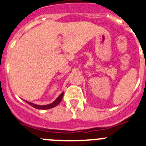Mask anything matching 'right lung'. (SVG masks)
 I'll use <instances>...</instances> for the list:
<instances>
[{"mask_svg":"<svg viewBox=\"0 0 146 146\" xmlns=\"http://www.w3.org/2000/svg\"><path fill=\"white\" fill-rule=\"evenodd\" d=\"M63 93H62L61 94H60V96H59L57 98V99H56V100H54V101H53V103H50V104H48V105H45V106H39V105H36V104H34V103H30V102L26 101V100H25V101L27 103H28V104H29V105H31V106H33V108H35L46 110V109L52 108H54L55 106H58V105L59 103H60V102L61 101L62 98H63Z\"/></svg>","mask_w":146,"mask_h":146,"instance_id":"right-lung-1","label":"right lung"}]
</instances>
